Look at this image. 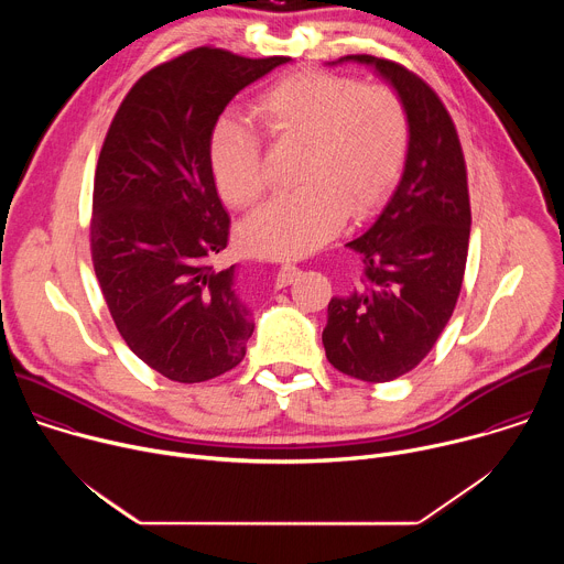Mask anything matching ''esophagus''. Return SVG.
I'll use <instances>...</instances> for the list:
<instances>
[{
    "label": "esophagus",
    "mask_w": 564,
    "mask_h": 564,
    "mask_svg": "<svg viewBox=\"0 0 564 564\" xmlns=\"http://www.w3.org/2000/svg\"><path fill=\"white\" fill-rule=\"evenodd\" d=\"M296 272H299V270H296L294 265H290V263H288V265H281V270H279V274H276V285H279V288L290 285Z\"/></svg>",
    "instance_id": "obj_1"
}]
</instances>
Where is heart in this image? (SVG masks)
<instances>
[{
	"label": "heart",
	"instance_id": "1",
	"mask_svg": "<svg viewBox=\"0 0 564 564\" xmlns=\"http://www.w3.org/2000/svg\"><path fill=\"white\" fill-rule=\"evenodd\" d=\"M254 113L270 138L303 144L296 167L301 189L272 198L240 229L254 254L292 259L324 246L346 214H368L404 167L411 124L404 102L390 87L299 70L272 85L257 100ZM209 163L231 207H252L263 196V144L250 122L220 118L209 142Z\"/></svg>",
	"mask_w": 564,
	"mask_h": 564
}]
</instances>
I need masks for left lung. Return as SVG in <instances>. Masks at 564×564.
<instances>
[{
	"label": "left lung",
	"instance_id": "1",
	"mask_svg": "<svg viewBox=\"0 0 564 564\" xmlns=\"http://www.w3.org/2000/svg\"><path fill=\"white\" fill-rule=\"evenodd\" d=\"M375 66L409 113L404 172L381 214L350 243L361 254V288L328 303V361L361 381L411 372L455 310L470 234L466 163L455 124L420 75L392 59L346 55Z\"/></svg>",
	"mask_w": 564,
	"mask_h": 564
}]
</instances>
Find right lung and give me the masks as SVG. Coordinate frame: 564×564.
Listing matches in <instances>:
<instances>
[{
  "instance_id": "obj_1",
  "label": "right lung",
  "mask_w": 564,
  "mask_h": 564,
  "mask_svg": "<svg viewBox=\"0 0 564 564\" xmlns=\"http://www.w3.org/2000/svg\"><path fill=\"white\" fill-rule=\"evenodd\" d=\"M290 57L200 46L147 70L107 131L94 183L91 259L113 324L149 368L181 383L246 357L250 307L216 272L229 216L209 142L229 100Z\"/></svg>"
}]
</instances>
